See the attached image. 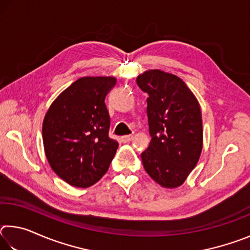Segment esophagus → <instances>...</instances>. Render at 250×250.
I'll return each instance as SVG.
<instances>
[{"label": "esophagus", "mask_w": 250, "mask_h": 250, "mask_svg": "<svg viewBox=\"0 0 250 250\" xmlns=\"http://www.w3.org/2000/svg\"><path fill=\"white\" fill-rule=\"evenodd\" d=\"M132 139H133V135L129 134V135H124V137H121L120 140H121V142H124V143H128V142L132 140Z\"/></svg>", "instance_id": "1"}]
</instances>
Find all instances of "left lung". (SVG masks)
I'll return each mask as SVG.
<instances>
[{
  "instance_id": "left-lung-1",
  "label": "left lung",
  "mask_w": 250,
  "mask_h": 250,
  "mask_svg": "<svg viewBox=\"0 0 250 250\" xmlns=\"http://www.w3.org/2000/svg\"><path fill=\"white\" fill-rule=\"evenodd\" d=\"M146 92L151 142L141 153L145 170L156 183L173 188L195 167L203 146L201 108L193 92L175 75L158 69L138 76Z\"/></svg>"
}]
</instances>
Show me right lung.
<instances>
[{"label": "right lung", "instance_id": "1", "mask_svg": "<svg viewBox=\"0 0 250 250\" xmlns=\"http://www.w3.org/2000/svg\"><path fill=\"white\" fill-rule=\"evenodd\" d=\"M113 77L76 80L50 105L43 122L46 158L54 172L76 188H88L108 171L118 143L109 137L105 96Z\"/></svg>", "mask_w": 250, "mask_h": 250}]
</instances>
